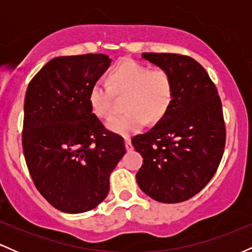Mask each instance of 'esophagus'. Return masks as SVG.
I'll list each match as a JSON object with an SVG mask.
<instances>
[{"mask_svg": "<svg viewBox=\"0 0 252 252\" xmlns=\"http://www.w3.org/2000/svg\"><path fill=\"white\" fill-rule=\"evenodd\" d=\"M124 142H126V148L128 152L132 150V144H131V140H130V137L126 136V137H124Z\"/></svg>", "mask_w": 252, "mask_h": 252, "instance_id": "esophagus-1", "label": "esophagus"}]
</instances>
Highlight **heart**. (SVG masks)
Listing matches in <instances>:
<instances>
[{
  "label": "heart",
  "instance_id": "obj_1",
  "mask_svg": "<svg viewBox=\"0 0 252 252\" xmlns=\"http://www.w3.org/2000/svg\"><path fill=\"white\" fill-rule=\"evenodd\" d=\"M109 84L96 83L90 90L92 111L100 118L115 112L117 97L124 98L126 111L112 117L108 126L129 135L143 126L146 121L156 123L166 116L174 99V82L164 68H152L137 60H122L110 71Z\"/></svg>",
  "mask_w": 252,
  "mask_h": 252
}]
</instances>
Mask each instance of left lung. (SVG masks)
Returning <instances> with one entry per match:
<instances>
[{
	"label": "left lung",
	"mask_w": 252,
	"mask_h": 252,
	"mask_svg": "<svg viewBox=\"0 0 252 252\" xmlns=\"http://www.w3.org/2000/svg\"><path fill=\"white\" fill-rule=\"evenodd\" d=\"M142 57L169 72L174 99L155 126L132 137V146L143 158L136 181L156 201L189 200L209 184L224 154L226 129L220 97L193 58L175 53Z\"/></svg>",
	"instance_id": "1"
}]
</instances>
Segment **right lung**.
I'll use <instances>...</instances> for the list:
<instances>
[{"label": "right lung", "instance_id": "1", "mask_svg": "<svg viewBox=\"0 0 252 252\" xmlns=\"http://www.w3.org/2000/svg\"><path fill=\"white\" fill-rule=\"evenodd\" d=\"M105 54L58 57L31 80L25 97L22 148L34 185L65 213L94 210L126 154L90 106V90L108 70Z\"/></svg>", "mask_w": 252, "mask_h": 252}]
</instances>
